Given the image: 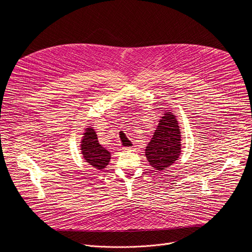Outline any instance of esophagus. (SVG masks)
Returning <instances> with one entry per match:
<instances>
[{
	"mask_svg": "<svg viewBox=\"0 0 252 252\" xmlns=\"http://www.w3.org/2000/svg\"><path fill=\"white\" fill-rule=\"evenodd\" d=\"M123 151L124 152H134V148H132V147H130V148H124Z\"/></svg>",
	"mask_w": 252,
	"mask_h": 252,
	"instance_id": "obj_1",
	"label": "esophagus"
}]
</instances>
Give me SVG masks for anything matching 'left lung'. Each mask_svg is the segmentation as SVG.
<instances>
[{
    "mask_svg": "<svg viewBox=\"0 0 252 252\" xmlns=\"http://www.w3.org/2000/svg\"><path fill=\"white\" fill-rule=\"evenodd\" d=\"M182 134L176 117L165 111L146 148L150 164L158 171L172 165L182 154Z\"/></svg>",
    "mask_w": 252,
    "mask_h": 252,
    "instance_id": "1",
    "label": "left lung"
}]
</instances>
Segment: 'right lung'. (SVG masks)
<instances>
[{
	"label": "right lung",
	"mask_w": 252,
	"mask_h": 252,
	"mask_svg": "<svg viewBox=\"0 0 252 252\" xmlns=\"http://www.w3.org/2000/svg\"><path fill=\"white\" fill-rule=\"evenodd\" d=\"M81 154L84 159L97 170H102L111 160V153L102 148L97 140L95 130L88 126L81 140Z\"/></svg>",
	"instance_id": "right-lung-1"
}]
</instances>
